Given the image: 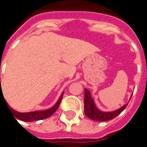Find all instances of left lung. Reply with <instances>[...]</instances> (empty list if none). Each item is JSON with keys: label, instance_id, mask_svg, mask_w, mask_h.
Here are the masks:
<instances>
[{"label": "left lung", "instance_id": "obj_1", "mask_svg": "<svg viewBox=\"0 0 147 147\" xmlns=\"http://www.w3.org/2000/svg\"><path fill=\"white\" fill-rule=\"evenodd\" d=\"M128 103L125 104L120 109L113 112H102L96 108L93 99L92 98L91 94L88 89H85V98H84V108L85 113L88 118L96 121H108L119 115L123 112Z\"/></svg>", "mask_w": 147, "mask_h": 147}]
</instances>
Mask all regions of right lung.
I'll return each mask as SVG.
<instances>
[{"label": "right lung", "mask_w": 147, "mask_h": 147, "mask_svg": "<svg viewBox=\"0 0 147 147\" xmlns=\"http://www.w3.org/2000/svg\"><path fill=\"white\" fill-rule=\"evenodd\" d=\"M1 90L2 89H1ZM62 96H63V93L61 94V96L59 97L58 102H56V104L53 107H51V109L45 111H35V112H31V113H18V112H17V111H15L12 108H11L10 106H9V109H10V110L12 113V114L14 115V117H15L14 118L15 119H18L20 120L25 121V122H31V121L34 120H41V119H46L50 116H51L58 109L59 105L61 103Z\"/></svg>", "instance_id": "obj_1"}]
</instances>
